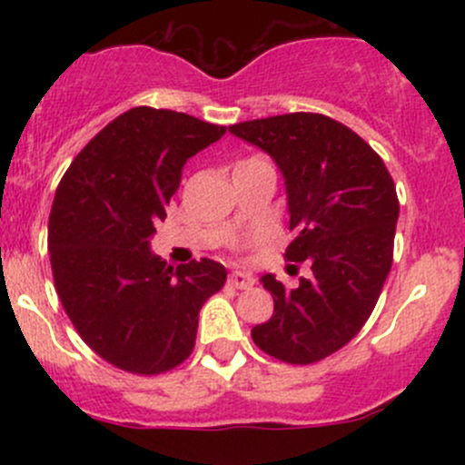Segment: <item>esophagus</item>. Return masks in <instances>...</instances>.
Listing matches in <instances>:
<instances>
[{"mask_svg": "<svg viewBox=\"0 0 465 465\" xmlns=\"http://www.w3.org/2000/svg\"><path fill=\"white\" fill-rule=\"evenodd\" d=\"M229 284L242 291V288H251L255 284V277L244 273V271H232V273H229Z\"/></svg>", "mask_w": 465, "mask_h": 465, "instance_id": "esophagus-1", "label": "esophagus"}]
</instances>
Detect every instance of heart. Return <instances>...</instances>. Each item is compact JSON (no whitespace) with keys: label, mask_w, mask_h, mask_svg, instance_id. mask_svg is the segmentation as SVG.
Here are the masks:
<instances>
[{"label":"heart","mask_w":465,"mask_h":465,"mask_svg":"<svg viewBox=\"0 0 465 465\" xmlns=\"http://www.w3.org/2000/svg\"><path fill=\"white\" fill-rule=\"evenodd\" d=\"M232 247H233V249H238V247H240V244H238V242H232Z\"/></svg>","instance_id":"1"}]
</instances>
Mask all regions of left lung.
Masks as SVG:
<instances>
[{
	"label": "left lung",
	"instance_id": "1",
	"mask_svg": "<svg viewBox=\"0 0 465 465\" xmlns=\"http://www.w3.org/2000/svg\"><path fill=\"white\" fill-rule=\"evenodd\" d=\"M229 131L280 165L292 232L284 258L311 266L295 288L262 277L275 308L251 336L277 361L312 365L348 345L381 297L393 262L396 183L370 143L323 114L262 117Z\"/></svg>",
	"mask_w": 465,
	"mask_h": 465
}]
</instances>
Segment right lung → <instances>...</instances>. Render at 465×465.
Segmentation results:
<instances>
[{"instance_id":"1","label":"right lung","mask_w":465,"mask_h":465,"mask_svg":"<svg viewBox=\"0 0 465 465\" xmlns=\"http://www.w3.org/2000/svg\"><path fill=\"white\" fill-rule=\"evenodd\" d=\"M170 109L135 106L76 154L50 212L54 286L80 339L100 359L157 376L194 350L203 303L225 286V266L203 258L168 266L148 244L192 154L225 135Z\"/></svg>"}]
</instances>
